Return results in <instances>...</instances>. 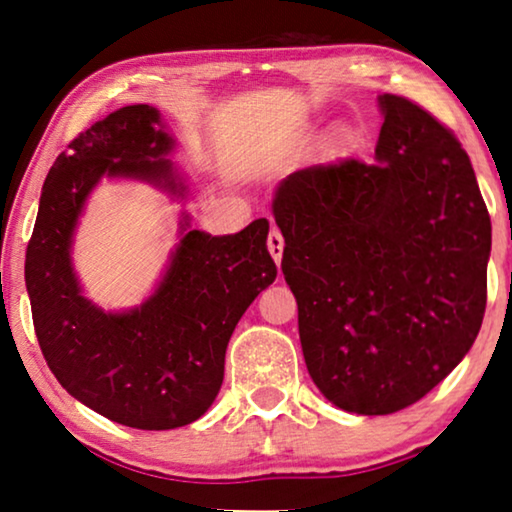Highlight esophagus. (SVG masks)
Here are the masks:
<instances>
[{
	"instance_id": "34e87169",
	"label": "esophagus",
	"mask_w": 512,
	"mask_h": 512,
	"mask_svg": "<svg viewBox=\"0 0 512 512\" xmlns=\"http://www.w3.org/2000/svg\"><path fill=\"white\" fill-rule=\"evenodd\" d=\"M268 251H270V256L275 258V263L282 261V254H284V237H282V233H279L277 228H272L270 235H268Z\"/></svg>"
}]
</instances>
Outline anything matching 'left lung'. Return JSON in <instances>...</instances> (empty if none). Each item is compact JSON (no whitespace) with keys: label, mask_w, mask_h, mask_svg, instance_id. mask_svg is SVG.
<instances>
[{"label":"left lung","mask_w":512,"mask_h":512,"mask_svg":"<svg viewBox=\"0 0 512 512\" xmlns=\"http://www.w3.org/2000/svg\"><path fill=\"white\" fill-rule=\"evenodd\" d=\"M377 104L375 163L305 167L272 198L307 373L356 415L408 408L459 366L482 326L492 251L452 132L405 97Z\"/></svg>","instance_id":"obj_1"}]
</instances>
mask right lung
I'll list each match as a JSON object with an SVG mask.
<instances>
[{
    "label": "right lung",
    "mask_w": 512,
    "mask_h": 512,
    "mask_svg": "<svg viewBox=\"0 0 512 512\" xmlns=\"http://www.w3.org/2000/svg\"><path fill=\"white\" fill-rule=\"evenodd\" d=\"M174 146L149 104L118 109L81 132L48 172L25 256L48 368L97 415L144 431L177 429L205 415L221 389L237 321L277 277L268 219L235 235H209L184 212L177 247L144 303L114 312L83 296L72 247L90 193L102 179H128L186 200V177L167 158Z\"/></svg>",
    "instance_id": "1"
}]
</instances>
